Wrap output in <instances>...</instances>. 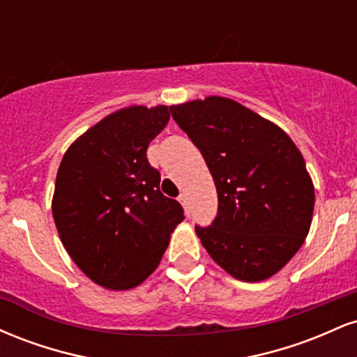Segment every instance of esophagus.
Here are the masks:
<instances>
[{
    "label": "esophagus",
    "mask_w": 357,
    "mask_h": 357,
    "mask_svg": "<svg viewBox=\"0 0 357 357\" xmlns=\"http://www.w3.org/2000/svg\"><path fill=\"white\" fill-rule=\"evenodd\" d=\"M179 203H181L184 210L188 211V195L186 192H181V195H179Z\"/></svg>",
    "instance_id": "esophagus-1"
}]
</instances>
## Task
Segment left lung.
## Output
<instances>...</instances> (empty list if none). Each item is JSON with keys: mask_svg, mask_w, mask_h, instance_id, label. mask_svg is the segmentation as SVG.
<instances>
[{"mask_svg": "<svg viewBox=\"0 0 357 357\" xmlns=\"http://www.w3.org/2000/svg\"><path fill=\"white\" fill-rule=\"evenodd\" d=\"M169 110L202 151L218 192L216 218L195 227L203 247L238 280L275 275L312 221L314 184L301 151L280 127L227 97Z\"/></svg>", "mask_w": 357, "mask_h": 357, "instance_id": "8db88e82", "label": "left lung"}]
</instances>
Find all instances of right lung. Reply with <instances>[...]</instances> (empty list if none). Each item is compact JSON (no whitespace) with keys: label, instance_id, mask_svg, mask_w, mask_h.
<instances>
[{"label":"right lung","instance_id":"obj_1","mask_svg":"<svg viewBox=\"0 0 357 357\" xmlns=\"http://www.w3.org/2000/svg\"><path fill=\"white\" fill-rule=\"evenodd\" d=\"M169 121V107L130 105L102 119L68 147L56 173L52 211L77 267L105 289L144 282L184 220L159 190L147 146Z\"/></svg>","mask_w":357,"mask_h":357}]
</instances>
